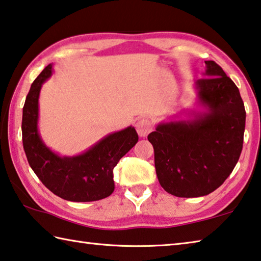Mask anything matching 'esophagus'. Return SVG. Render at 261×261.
<instances>
[{"instance_id":"1","label":"esophagus","mask_w":261,"mask_h":261,"mask_svg":"<svg viewBox=\"0 0 261 261\" xmlns=\"http://www.w3.org/2000/svg\"><path fill=\"white\" fill-rule=\"evenodd\" d=\"M151 122L148 120V118H140V120L137 122L136 124V129L138 135L140 137H146L151 131Z\"/></svg>"}]
</instances>
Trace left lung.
Listing matches in <instances>:
<instances>
[{"mask_svg": "<svg viewBox=\"0 0 261 261\" xmlns=\"http://www.w3.org/2000/svg\"><path fill=\"white\" fill-rule=\"evenodd\" d=\"M194 84L195 107L160 122L148 135L161 186L178 197L216 191L233 171L243 147L245 108L238 87L215 61Z\"/></svg>", "mask_w": 261, "mask_h": 261, "instance_id": "obj_1", "label": "left lung"}]
</instances>
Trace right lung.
<instances>
[{
    "instance_id": "add662e5",
    "label": "right lung",
    "mask_w": 261,
    "mask_h": 261,
    "mask_svg": "<svg viewBox=\"0 0 261 261\" xmlns=\"http://www.w3.org/2000/svg\"><path fill=\"white\" fill-rule=\"evenodd\" d=\"M54 73L49 64L33 82L22 108V145L33 171L57 196L72 202H92L110 196L115 188L113 169L138 141L134 126L103 137L83 153L61 156L45 145L39 131L42 85Z\"/></svg>"
}]
</instances>
